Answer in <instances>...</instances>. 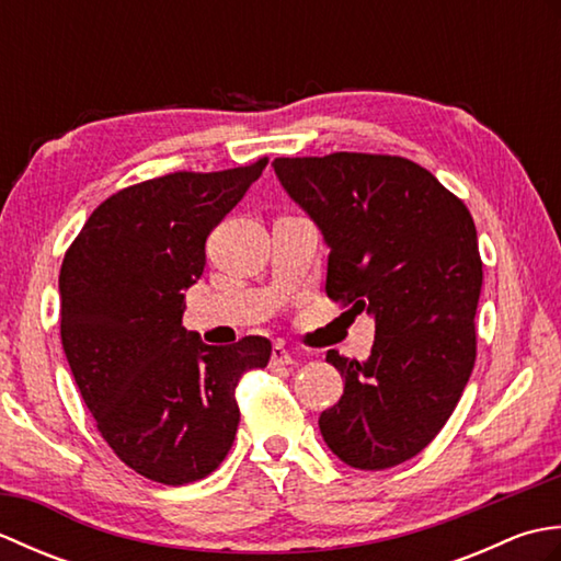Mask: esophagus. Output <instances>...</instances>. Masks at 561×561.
<instances>
[{"mask_svg":"<svg viewBox=\"0 0 561 561\" xmlns=\"http://www.w3.org/2000/svg\"><path fill=\"white\" fill-rule=\"evenodd\" d=\"M294 359L291 354L282 347V344H274L272 347V356H270V368H284V366H291Z\"/></svg>","mask_w":561,"mask_h":561,"instance_id":"esophagus-1","label":"esophagus"}]
</instances>
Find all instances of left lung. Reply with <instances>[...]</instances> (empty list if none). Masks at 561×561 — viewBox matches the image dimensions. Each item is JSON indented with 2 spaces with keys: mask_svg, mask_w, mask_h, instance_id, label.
<instances>
[{
  "mask_svg": "<svg viewBox=\"0 0 561 561\" xmlns=\"http://www.w3.org/2000/svg\"><path fill=\"white\" fill-rule=\"evenodd\" d=\"M272 165L330 245L328 299L376 318L366 362L328 352L344 392L320 414V434L352 468H392L432 444L472 374L482 289L474 221L402 157L337 151Z\"/></svg>",
  "mask_w": 561,
  "mask_h": 561,
  "instance_id": "obj_1",
  "label": "left lung"
}]
</instances>
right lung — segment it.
<instances>
[{
	"mask_svg": "<svg viewBox=\"0 0 561 561\" xmlns=\"http://www.w3.org/2000/svg\"><path fill=\"white\" fill-rule=\"evenodd\" d=\"M178 171L93 209L59 270V335L83 402L127 468L161 484L207 478L231 450L238 380L265 368L267 337L229 347L183 328L205 243L267 165Z\"/></svg>",
	"mask_w": 561,
	"mask_h": 561,
	"instance_id": "1",
	"label": "right lung"
}]
</instances>
